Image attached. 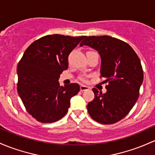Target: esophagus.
<instances>
[{"label":"esophagus","mask_w":155,"mask_h":155,"mask_svg":"<svg viewBox=\"0 0 155 155\" xmlns=\"http://www.w3.org/2000/svg\"><path fill=\"white\" fill-rule=\"evenodd\" d=\"M88 90H90L89 87L85 86V85H81V86H80V91H81V92L88 91Z\"/></svg>","instance_id":"34e87169"}]
</instances>
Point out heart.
I'll return each instance as SVG.
<instances>
[{
  "instance_id": "obj_1",
  "label": "heart",
  "mask_w": 155,
  "mask_h": 155,
  "mask_svg": "<svg viewBox=\"0 0 155 155\" xmlns=\"http://www.w3.org/2000/svg\"><path fill=\"white\" fill-rule=\"evenodd\" d=\"M79 79H80V80L82 81H86L85 76H81L80 77H79Z\"/></svg>"
}]
</instances>
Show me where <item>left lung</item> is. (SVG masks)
<instances>
[{"mask_svg": "<svg viewBox=\"0 0 155 155\" xmlns=\"http://www.w3.org/2000/svg\"><path fill=\"white\" fill-rule=\"evenodd\" d=\"M95 49L101 57V77L107 83V92L96 88L95 98L87 108L91 117L103 124H113L124 118L137 101L143 80L140 60L127 42L110 36L86 37L80 46Z\"/></svg>", "mask_w": 155, "mask_h": 155, "instance_id": "left-lung-1", "label": "left lung"}]
</instances>
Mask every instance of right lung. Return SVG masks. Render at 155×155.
Returning a JSON list of instances; mask_svg holds the SVG:
<instances>
[{
  "mask_svg": "<svg viewBox=\"0 0 155 155\" xmlns=\"http://www.w3.org/2000/svg\"><path fill=\"white\" fill-rule=\"evenodd\" d=\"M85 36L47 35L28 47L17 68L18 92L28 113L42 123H53L68 111L78 84L59 86V76L68 67L70 53Z\"/></svg>",
  "mask_w": 155,
  "mask_h": 155,
  "instance_id": "right-lung-1",
  "label": "right lung"
}]
</instances>
